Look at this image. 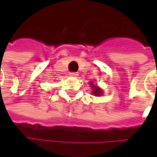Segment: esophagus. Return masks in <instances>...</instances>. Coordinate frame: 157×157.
<instances>
[{
    "instance_id": "obj_1",
    "label": "esophagus",
    "mask_w": 157,
    "mask_h": 157,
    "mask_svg": "<svg viewBox=\"0 0 157 157\" xmlns=\"http://www.w3.org/2000/svg\"><path fill=\"white\" fill-rule=\"evenodd\" d=\"M70 75H71V76H74V77H76V76L78 75V73H75V72H72V73H70Z\"/></svg>"
}]
</instances>
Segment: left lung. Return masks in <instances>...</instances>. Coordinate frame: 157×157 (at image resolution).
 I'll list each match as a JSON object with an SVG mask.
<instances>
[{"label": "left lung", "instance_id": "obj_1", "mask_svg": "<svg viewBox=\"0 0 157 157\" xmlns=\"http://www.w3.org/2000/svg\"><path fill=\"white\" fill-rule=\"evenodd\" d=\"M91 86L93 87V94H94V95H100V94H101V92H102V91H101L98 87L94 86V83H91Z\"/></svg>", "mask_w": 157, "mask_h": 157}]
</instances>
